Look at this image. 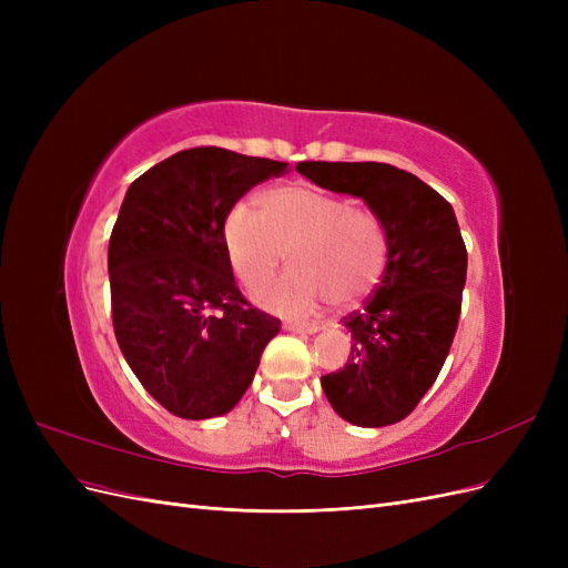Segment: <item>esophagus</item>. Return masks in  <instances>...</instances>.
Segmentation results:
<instances>
[{"instance_id": "34e87169", "label": "esophagus", "mask_w": 568, "mask_h": 568, "mask_svg": "<svg viewBox=\"0 0 568 568\" xmlns=\"http://www.w3.org/2000/svg\"><path fill=\"white\" fill-rule=\"evenodd\" d=\"M286 332H296V334H315L320 332L317 324H307V322H286L284 324Z\"/></svg>"}]
</instances>
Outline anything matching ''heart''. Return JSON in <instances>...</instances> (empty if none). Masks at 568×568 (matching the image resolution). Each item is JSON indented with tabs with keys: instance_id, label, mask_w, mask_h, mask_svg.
I'll return each mask as SVG.
<instances>
[{
	"instance_id": "obj_1",
	"label": "heart",
	"mask_w": 568,
	"mask_h": 568,
	"mask_svg": "<svg viewBox=\"0 0 568 568\" xmlns=\"http://www.w3.org/2000/svg\"><path fill=\"white\" fill-rule=\"evenodd\" d=\"M222 242L236 280L248 288L267 284L288 251L294 270L257 291V301L284 315H311L332 301H365L382 282L388 257L379 215L305 184L270 189L261 196V213L236 203L222 225Z\"/></svg>"
}]
</instances>
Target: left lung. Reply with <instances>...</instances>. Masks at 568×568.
Returning <instances> with one entry per match:
<instances>
[{"label":"left lung","mask_w":568,"mask_h":568,"mask_svg":"<svg viewBox=\"0 0 568 568\" xmlns=\"http://www.w3.org/2000/svg\"><path fill=\"white\" fill-rule=\"evenodd\" d=\"M296 168L329 192L359 196L386 227L382 282L359 311L343 317L353 336L351 357L322 376V388L351 424H395L434 386L457 332L467 246L453 205L388 163L305 161Z\"/></svg>","instance_id":"obj_1"}]
</instances>
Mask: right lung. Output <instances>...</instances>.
<instances>
[{
    "label": "right lung",
    "mask_w": 568,
    "mask_h": 568,
    "mask_svg": "<svg viewBox=\"0 0 568 568\" xmlns=\"http://www.w3.org/2000/svg\"><path fill=\"white\" fill-rule=\"evenodd\" d=\"M286 163L220 146L184 149L136 178L109 242L118 346L142 386L182 419L230 412L282 322L239 291L222 225Z\"/></svg>",
    "instance_id": "right-lung-1"
}]
</instances>
